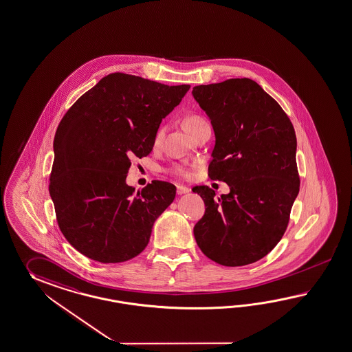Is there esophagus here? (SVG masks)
<instances>
[{
    "label": "esophagus",
    "instance_id": "34e87169",
    "mask_svg": "<svg viewBox=\"0 0 352 352\" xmlns=\"http://www.w3.org/2000/svg\"><path fill=\"white\" fill-rule=\"evenodd\" d=\"M189 188L187 187H184V186H177V193L178 195H186V193H188Z\"/></svg>",
    "mask_w": 352,
    "mask_h": 352
}]
</instances>
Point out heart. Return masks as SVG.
I'll use <instances>...</instances> for the list:
<instances>
[{
	"mask_svg": "<svg viewBox=\"0 0 352 352\" xmlns=\"http://www.w3.org/2000/svg\"><path fill=\"white\" fill-rule=\"evenodd\" d=\"M202 122H205V120H202L201 117H197V116H190V117L186 118V120H184V127H186V129L195 127V126H197V124L202 123ZM162 135H163V129H159V131H157V133H156V138H155V141H156V142L162 138ZM174 173H175L177 175H179V177H184V178L190 175V173H189L186 168H183V166H177V168H174Z\"/></svg>",
	"mask_w": 352,
	"mask_h": 352,
	"instance_id": "obj_1",
	"label": "heart"
}]
</instances>
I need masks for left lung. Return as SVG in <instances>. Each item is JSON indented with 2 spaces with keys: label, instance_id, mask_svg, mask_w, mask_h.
I'll return each instance as SVG.
<instances>
[{
  "label": "left lung",
  "instance_id": "obj_1",
  "mask_svg": "<svg viewBox=\"0 0 352 352\" xmlns=\"http://www.w3.org/2000/svg\"><path fill=\"white\" fill-rule=\"evenodd\" d=\"M192 94L214 129L208 175L230 188L217 198L207 186L192 189L206 207L195 225V238L219 265L254 263L283 238L299 193L292 123L250 78L195 86Z\"/></svg>",
  "mask_w": 352,
  "mask_h": 352
}]
</instances>
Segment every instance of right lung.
Instances as JSON below:
<instances>
[{
    "mask_svg": "<svg viewBox=\"0 0 352 352\" xmlns=\"http://www.w3.org/2000/svg\"><path fill=\"white\" fill-rule=\"evenodd\" d=\"M189 87L116 72L80 96L60 120L50 195L60 232L81 254L120 263L146 248L177 188L153 180L135 193L126 183L131 160L151 153L162 120Z\"/></svg>",
    "mask_w": 352,
    "mask_h": 352,
    "instance_id": "obj_1",
    "label": "right lung"
}]
</instances>
